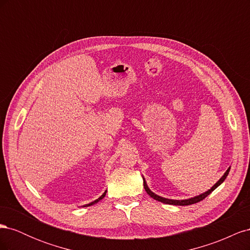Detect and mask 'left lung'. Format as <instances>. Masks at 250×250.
<instances>
[{
    "instance_id": "left-lung-1",
    "label": "left lung",
    "mask_w": 250,
    "mask_h": 250,
    "mask_svg": "<svg viewBox=\"0 0 250 250\" xmlns=\"http://www.w3.org/2000/svg\"><path fill=\"white\" fill-rule=\"evenodd\" d=\"M229 170H230V168H229L228 170H226V172L224 173V175H223L220 179L218 180V183H217L213 188H211L210 190H208V192L203 193V194H201V195H199V196H196V197H194V198L186 199V200H172V199L163 198V197H161V196H157L156 194L152 193V192H151V191L149 190V188L147 187V184H146V181H145V180H144V188H145V190H146L147 194L150 196V197H152L153 199H155V200H157V201H161V202L166 203V204H173V206H190V204L197 203V202H199V201L203 200V199L206 198V197H208V196L211 192H213L217 187H219V186H220V185L223 183V181H224V180H225V178H226V176L229 175Z\"/></svg>"
}]
</instances>
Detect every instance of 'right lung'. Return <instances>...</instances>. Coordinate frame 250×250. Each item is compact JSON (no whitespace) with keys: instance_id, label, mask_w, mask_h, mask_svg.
<instances>
[{"instance_id":"add662e5","label":"right lung","mask_w":250,"mask_h":250,"mask_svg":"<svg viewBox=\"0 0 250 250\" xmlns=\"http://www.w3.org/2000/svg\"><path fill=\"white\" fill-rule=\"evenodd\" d=\"M106 195V191H105L104 193H103V195H101V197H99L98 198L97 200H95V201H93V202H90V203H88V204H86V206H84V207H89V206H93V204H95V203H97L98 201H100L101 199H103L104 198V196Z\"/></svg>"}]
</instances>
